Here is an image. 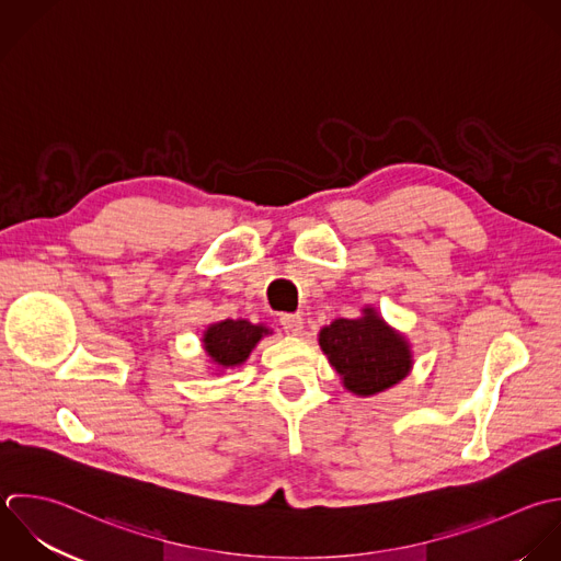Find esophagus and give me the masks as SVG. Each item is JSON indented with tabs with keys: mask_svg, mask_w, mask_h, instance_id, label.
Listing matches in <instances>:
<instances>
[{
	"mask_svg": "<svg viewBox=\"0 0 561 561\" xmlns=\"http://www.w3.org/2000/svg\"><path fill=\"white\" fill-rule=\"evenodd\" d=\"M279 323H282V328H284V332H286V334H293V336L301 334V330H304V319H301V314H282V317H279Z\"/></svg>",
	"mask_w": 561,
	"mask_h": 561,
	"instance_id": "obj_1",
	"label": "esophagus"
}]
</instances>
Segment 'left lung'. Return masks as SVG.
<instances>
[{
  "instance_id": "left-lung-1",
  "label": "left lung",
  "mask_w": 561,
  "mask_h": 561,
  "mask_svg": "<svg viewBox=\"0 0 561 561\" xmlns=\"http://www.w3.org/2000/svg\"><path fill=\"white\" fill-rule=\"evenodd\" d=\"M319 345L343 385L356 396L380 393L411 369L407 341L389 330L371 308L365 310L363 319H336L323 328Z\"/></svg>"
}]
</instances>
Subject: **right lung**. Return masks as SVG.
<instances>
[{"mask_svg":"<svg viewBox=\"0 0 561 561\" xmlns=\"http://www.w3.org/2000/svg\"><path fill=\"white\" fill-rule=\"evenodd\" d=\"M262 334H268L264 325H253L244 319H225L205 332L203 343L218 367H236L249 358Z\"/></svg>","mask_w":561,"mask_h":561,"instance_id":"1","label":"right lung"}]
</instances>
